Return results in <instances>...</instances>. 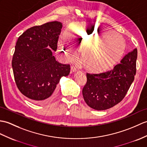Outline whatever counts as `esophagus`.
<instances>
[{"mask_svg": "<svg viewBox=\"0 0 147 147\" xmlns=\"http://www.w3.org/2000/svg\"><path fill=\"white\" fill-rule=\"evenodd\" d=\"M75 71H76V67L74 65H73L71 67V73H74Z\"/></svg>", "mask_w": 147, "mask_h": 147, "instance_id": "esophagus-1", "label": "esophagus"}]
</instances>
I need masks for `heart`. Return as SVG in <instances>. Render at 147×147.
Here are the masks:
<instances>
[{"label":"heart","instance_id":"1","mask_svg":"<svg viewBox=\"0 0 147 147\" xmlns=\"http://www.w3.org/2000/svg\"><path fill=\"white\" fill-rule=\"evenodd\" d=\"M65 38L79 49H83V58L85 65L94 71L112 66L121 56L125 48L124 40L120 35L110 32L98 24H74L67 30ZM88 42L90 43L87 45ZM59 47L69 58L74 59L77 57L78 53L68 47L64 39L60 40Z\"/></svg>","mask_w":147,"mask_h":147}]
</instances>
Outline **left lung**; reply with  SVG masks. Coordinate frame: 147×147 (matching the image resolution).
Instances as JSON below:
<instances>
[{"mask_svg": "<svg viewBox=\"0 0 147 147\" xmlns=\"http://www.w3.org/2000/svg\"><path fill=\"white\" fill-rule=\"evenodd\" d=\"M136 59L135 48L113 69L99 74L86 73L87 82L82 91L86 104L96 110H105L122 101L134 81Z\"/></svg>", "mask_w": 147, "mask_h": 147, "instance_id": "obj_1", "label": "left lung"}]
</instances>
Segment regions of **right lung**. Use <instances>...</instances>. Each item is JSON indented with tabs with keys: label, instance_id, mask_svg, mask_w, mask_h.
<instances>
[{
	"label": "right lung",
	"instance_id": "obj_1",
	"mask_svg": "<svg viewBox=\"0 0 147 147\" xmlns=\"http://www.w3.org/2000/svg\"><path fill=\"white\" fill-rule=\"evenodd\" d=\"M62 27L58 21L32 27L16 42L12 60L16 84L22 94L36 103L53 101L60 79L70 73L69 64L59 63L53 55Z\"/></svg>",
	"mask_w": 147,
	"mask_h": 147
}]
</instances>
